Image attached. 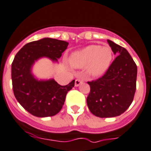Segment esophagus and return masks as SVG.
I'll use <instances>...</instances> for the list:
<instances>
[{"instance_id": "esophagus-1", "label": "esophagus", "mask_w": 151, "mask_h": 151, "mask_svg": "<svg viewBox=\"0 0 151 151\" xmlns=\"http://www.w3.org/2000/svg\"><path fill=\"white\" fill-rule=\"evenodd\" d=\"M82 83H83V80H81V79H76V81H75V86L76 87L79 86L80 84H82Z\"/></svg>"}]
</instances>
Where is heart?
I'll use <instances>...</instances> for the list:
<instances>
[{"label": "heart", "instance_id": "heart-1", "mask_svg": "<svg viewBox=\"0 0 151 151\" xmlns=\"http://www.w3.org/2000/svg\"><path fill=\"white\" fill-rule=\"evenodd\" d=\"M112 51L109 46L91 45L72 53L70 63L76 68L88 66V73L93 77L102 75L111 64Z\"/></svg>", "mask_w": 151, "mask_h": 151}]
</instances>
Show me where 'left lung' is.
<instances>
[{
    "label": "left lung",
    "instance_id": "left-lung-1",
    "mask_svg": "<svg viewBox=\"0 0 151 151\" xmlns=\"http://www.w3.org/2000/svg\"><path fill=\"white\" fill-rule=\"evenodd\" d=\"M114 53L119 54L104 75L88 81L87 104L91 112L100 118L120 116L133 102L137 88V67L125 48L108 40Z\"/></svg>",
    "mask_w": 151,
    "mask_h": 151
}]
</instances>
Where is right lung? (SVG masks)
Segmentation results:
<instances>
[{
  "label": "right lung",
  "instance_id": "obj_1",
  "mask_svg": "<svg viewBox=\"0 0 151 151\" xmlns=\"http://www.w3.org/2000/svg\"><path fill=\"white\" fill-rule=\"evenodd\" d=\"M67 46V42L44 38L24 45L14 56L12 64L14 95L20 105L34 116L48 117L58 113L67 92L74 86L75 80L65 86L54 80L39 81L32 75V66L42 56L56 61Z\"/></svg>",
  "mask_w": 151,
  "mask_h": 151
}]
</instances>
